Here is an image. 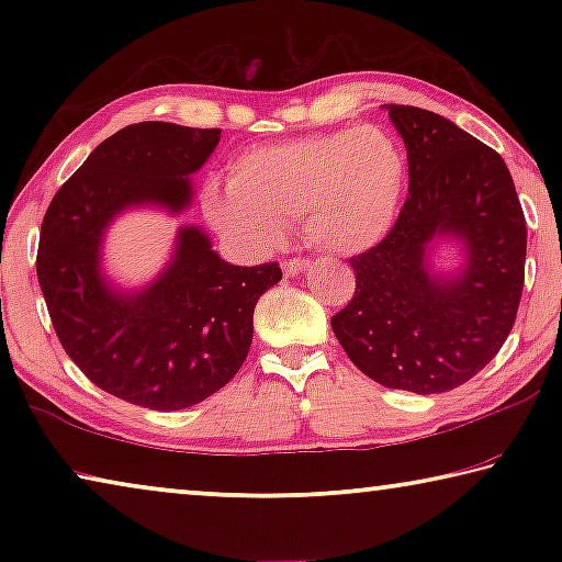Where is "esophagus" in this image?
<instances>
[{
    "instance_id": "34e87169",
    "label": "esophagus",
    "mask_w": 562,
    "mask_h": 562,
    "mask_svg": "<svg viewBox=\"0 0 562 562\" xmlns=\"http://www.w3.org/2000/svg\"><path fill=\"white\" fill-rule=\"evenodd\" d=\"M304 268H310V260L304 258H290L282 262V272L288 274V278H294V274H300Z\"/></svg>"
}]
</instances>
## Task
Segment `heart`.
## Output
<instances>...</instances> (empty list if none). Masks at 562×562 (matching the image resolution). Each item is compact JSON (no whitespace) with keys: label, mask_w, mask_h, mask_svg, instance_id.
I'll return each mask as SVG.
<instances>
[{"label":"heart","mask_w":562,"mask_h":562,"mask_svg":"<svg viewBox=\"0 0 562 562\" xmlns=\"http://www.w3.org/2000/svg\"><path fill=\"white\" fill-rule=\"evenodd\" d=\"M406 170L402 146L379 126L310 133L247 150L231 168V186H205L203 207L243 250H272L302 217L312 245L351 255L394 227Z\"/></svg>","instance_id":"1"}]
</instances>
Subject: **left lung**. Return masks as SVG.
I'll use <instances>...</instances> for the list:
<instances>
[{"label":"left lung","mask_w":562,"mask_h":562,"mask_svg":"<svg viewBox=\"0 0 562 562\" xmlns=\"http://www.w3.org/2000/svg\"><path fill=\"white\" fill-rule=\"evenodd\" d=\"M404 138L408 195L382 243L349 258L357 288L331 329L359 372L389 389L441 394L498 355L526 280V215L496 150L439 113L389 106ZM436 236H459L456 279L425 268Z\"/></svg>","instance_id":"obj_1"}]
</instances>
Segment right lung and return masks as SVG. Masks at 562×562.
Here are the masks:
<instances>
[{"label":"right lung","mask_w":562,"mask_h":562,"mask_svg":"<svg viewBox=\"0 0 562 562\" xmlns=\"http://www.w3.org/2000/svg\"><path fill=\"white\" fill-rule=\"evenodd\" d=\"M217 140L221 128L133 123L93 148L46 207L36 278L56 337L93 384L128 404L176 412L223 389L250 349L255 304L282 280L278 262L221 260L193 225L146 290L121 294L101 278L106 225L131 205L183 211L188 176Z\"/></svg>","instance_id":"right-lung-1"}]
</instances>
